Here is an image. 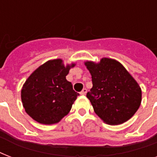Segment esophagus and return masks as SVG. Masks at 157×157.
Returning a JSON list of instances; mask_svg holds the SVG:
<instances>
[{"label": "esophagus", "instance_id": "34e87169", "mask_svg": "<svg viewBox=\"0 0 157 157\" xmlns=\"http://www.w3.org/2000/svg\"><path fill=\"white\" fill-rule=\"evenodd\" d=\"M86 93H87V89L84 88L83 90H81V95H86Z\"/></svg>", "mask_w": 157, "mask_h": 157}]
</instances>
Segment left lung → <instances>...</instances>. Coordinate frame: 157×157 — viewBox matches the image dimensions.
<instances>
[{"label":"left lung","instance_id":"obj_1","mask_svg":"<svg viewBox=\"0 0 157 157\" xmlns=\"http://www.w3.org/2000/svg\"><path fill=\"white\" fill-rule=\"evenodd\" d=\"M93 87L87 93L94 111L106 124L117 125L129 120L142 101L139 84L121 63L108 58L85 63Z\"/></svg>","mask_w":157,"mask_h":157}]
</instances>
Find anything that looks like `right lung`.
Masks as SVG:
<instances>
[{"label":"right lung","mask_w":157,"mask_h":157,"mask_svg":"<svg viewBox=\"0 0 157 157\" xmlns=\"http://www.w3.org/2000/svg\"><path fill=\"white\" fill-rule=\"evenodd\" d=\"M76 64L65 66L60 59L49 60L36 69L21 90L26 112L40 124L58 123L68 114L79 95L66 76Z\"/></svg>","instance_id":"obj_1"}]
</instances>
